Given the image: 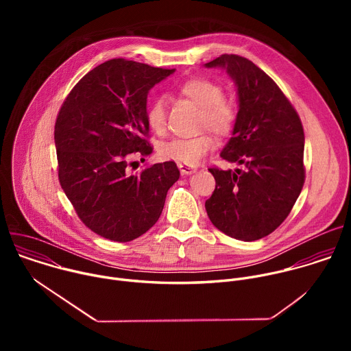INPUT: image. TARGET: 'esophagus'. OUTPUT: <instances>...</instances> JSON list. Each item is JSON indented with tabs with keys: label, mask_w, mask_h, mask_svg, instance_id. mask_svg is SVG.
<instances>
[{
	"label": "esophagus",
	"mask_w": 351,
	"mask_h": 351,
	"mask_svg": "<svg viewBox=\"0 0 351 351\" xmlns=\"http://www.w3.org/2000/svg\"><path fill=\"white\" fill-rule=\"evenodd\" d=\"M178 167H179V169H180V172H182L183 175H191L193 172H195V167H193V165H187V164H179Z\"/></svg>",
	"instance_id": "obj_1"
}]
</instances>
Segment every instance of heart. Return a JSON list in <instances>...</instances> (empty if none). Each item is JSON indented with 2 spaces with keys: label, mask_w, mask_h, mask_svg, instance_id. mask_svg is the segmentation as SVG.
<instances>
[{
  "label": "heart",
  "mask_w": 351,
  "mask_h": 351,
  "mask_svg": "<svg viewBox=\"0 0 351 351\" xmlns=\"http://www.w3.org/2000/svg\"><path fill=\"white\" fill-rule=\"evenodd\" d=\"M183 95L203 108V122L218 134H228L233 129L237 118L236 107L223 98L222 87L204 77H194L180 86ZM147 122L156 133H162L167 123V104L162 97L154 98L147 108ZM215 145L208 133L193 137H175L164 141L158 147L162 160L193 165Z\"/></svg>",
  "instance_id": "obj_1"
}]
</instances>
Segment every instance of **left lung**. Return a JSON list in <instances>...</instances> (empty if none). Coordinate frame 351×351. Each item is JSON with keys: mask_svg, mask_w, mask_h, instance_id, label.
Instances as JSON below:
<instances>
[{"mask_svg": "<svg viewBox=\"0 0 351 351\" xmlns=\"http://www.w3.org/2000/svg\"><path fill=\"white\" fill-rule=\"evenodd\" d=\"M226 71L236 86L237 118L221 157L241 168H210L215 190L206 202L213 225L254 241L289 215L304 184L303 125L278 84L247 58L223 54L204 64Z\"/></svg>", "mask_w": 351, "mask_h": 351, "instance_id": "left-lung-1", "label": "left lung"}]
</instances>
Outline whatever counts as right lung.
I'll use <instances>...</instances> for the list:
<instances>
[{"instance_id":"right-lung-1","label":"right lung","mask_w":351,"mask_h":351,"mask_svg":"<svg viewBox=\"0 0 351 351\" xmlns=\"http://www.w3.org/2000/svg\"><path fill=\"white\" fill-rule=\"evenodd\" d=\"M175 69L110 60L72 88L56 122L60 183L82 222L112 241H130L160 218L180 172L173 161L129 172L133 154L153 152L147 95Z\"/></svg>"}]
</instances>
